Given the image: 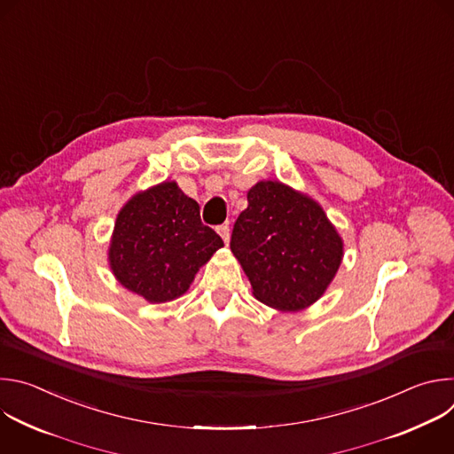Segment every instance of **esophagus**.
<instances>
[{"label": "esophagus", "instance_id": "obj_1", "mask_svg": "<svg viewBox=\"0 0 454 454\" xmlns=\"http://www.w3.org/2000/svg\"><path fill=\"white\" fill-rule=\"evenodd\" d=\"M217 233L221 235V239L224 240V244L230 242V226H228V224H221V226L217 228Z\"/></svg>", "mask_w": 454, "mask_h": 454}]
</instances>
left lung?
<instances>
[{
  "label": "left lung",
  "instance_id": "8db88e82",
  "mask_svg": "<svg viewBox=\"0 0 454 454\" xmlns=\"http://www.w3.org/2000/svg\"><path fill=\"white\" fill-rule=\"evenodd\" d=\"M231 253L253 296L298 312L325 294L343 261V239L325 210L282 181H258L233 226Z\"/></svg>",
  "mask_w": 454,
  "mask_h": 454
}]
</instances>
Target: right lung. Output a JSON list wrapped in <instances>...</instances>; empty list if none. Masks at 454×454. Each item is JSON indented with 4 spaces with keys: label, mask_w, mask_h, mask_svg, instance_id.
I'll return each instance as SVG.
<instances>
[{
    "label": "right lung",
    "mask_w": 454,
    "mask_h": 454,
    "mask_svg": "<svg viewBox=\"0 0 454 454\" xmlns=\"http://www.w3.org/2000/svg\"><path fill=\"white\" fill-rule=\"evenodd\" d=\"M223 239L176 181L137 192L116 215L107 261L114 278L149 303L179 298Z\"/></svg>",
    "instance_id": "add662e5"
}]
</instances>
